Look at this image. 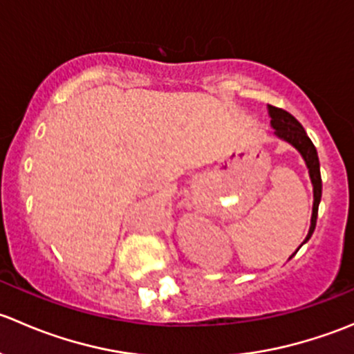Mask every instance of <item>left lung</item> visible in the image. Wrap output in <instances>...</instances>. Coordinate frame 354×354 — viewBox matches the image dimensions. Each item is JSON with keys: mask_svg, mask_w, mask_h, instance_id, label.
Segmentation results:
<instances>
[{"mask_svg": "<svg viewBox=\"0 0 354 354\" xmlns=\"http://www.w3.org/2000/svg\"><path fill=\"white\" fill-rule=\"evenodd\" d=\"M267 109H269L270 127L274 128V135H276L277 138H281V140L288 142L289 145H292V147L299 152V156H301L303 160H305L306 169H308L310 181H312L313 207H312V219H310L308 234H306L305 241H303V243H306V241L310 240V236L313 234V230H315L317 212H319V203H320V198H322V178H320L319 156H317L315 145H313L312 140L308 138L305 128L299 124V121L296 120L292 114H289L288 111L284 109L274 108V106L270 104L267 106ZM296 252H298V250H296ZM296 252L292 253L288 260H291L292 257L296 255Z\"/></svg>", "mask_w": 354, "mask_h": 354, "instance_id": "left-lung-1", "label": "left lung"}]
</instances>
